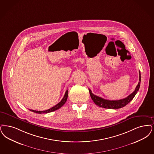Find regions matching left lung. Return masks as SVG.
Returning a JSON list of instances; mask_svg holds the SVG:
<instances>
[{
	"label": "left lung",
	"mask_w": 154,
	"mask_h": 154,
	"mask_svg": "<svg viewBox=\"0 0 154 154\" xmlns=\"http://www.w3.org/2000/svg\"><path fill=\"white\" fill-rule=\"evenodd\" d=\"M140 81H141V75H140V72L139 71V82L137 85L136 87L135 90L134 91V92L129 94V96L126 98L121 99L119 100H105L96 95L93 94L90 89H89V91L93 102L100 107L107 108V109H117L119 108H121L125 106L126 105L128 104L132 99H134V97L135 96L136 93H137L139 89L140 85Z\"/></svg>",
	"instance_id": "8db88e82"
}]
</instances>
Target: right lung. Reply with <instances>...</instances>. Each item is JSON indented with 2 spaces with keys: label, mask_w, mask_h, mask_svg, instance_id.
<instances>
[{
  "label": "right lung",
  "mask_w": 154,
  "mask_h": 154,
  "mask_svg": "<svg viewBox=\"0 0 154 154\" xmlns=\"http://www.w3.org/2000/svg\"><path fill=\"white\" fill-rule=\"evenodd\" d=\"M68 90H66V92L65 93V95L63 97V99H62L61 101L58 103L57 104L55 105V106H54L53 107L50 108L48 110H46V111H35V110H32V109H29L30 111H32L33 112H35V113H49V112H53V111H56L58 109H60L62 106H63V105L65 104V103H66L67 99H68Z\"/></svg>",
  "instance_id": "add662e5"
}]
</instances>
